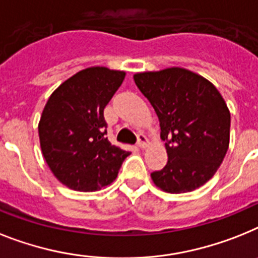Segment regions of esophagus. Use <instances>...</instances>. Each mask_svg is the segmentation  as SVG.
Here are the masks:
<instances>
[{
  "mask_svg": "<svg viewBox=\"0 0 258 258\" xmlns=\"http://www.w3.org/2000/svg\"><path fill=\"white\" fill-rule=\"evenodd\" d=\"M137 146H138V148H141V149H144V148H146V146H148V138H146V136H145V134H142V133L138 134Z\"/></svg>",
  "mask_w": 258,
  "mask_h": 258,
  "instance_id": "34e87169",
  "label": "esophagus"
}]
</instances>
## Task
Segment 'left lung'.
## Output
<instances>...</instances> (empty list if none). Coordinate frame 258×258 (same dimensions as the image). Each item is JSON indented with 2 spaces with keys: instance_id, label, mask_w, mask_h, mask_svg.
<instances>
[{
  "instance_id": "left-lung-1",
  "label": "left lung",
  "mask_w": 258,
  "mask_h": 258,
  "mask_svg": "<svg viewBox=\"0 0 258 258\" xmlns=\"http://www.w3.org/2000/svg\"><path fill=\"white\" fill-rule=\"evenodd\" d=\"M134 82L158 116L169 157L152 172L153 182L171 194L203 186L228 150L231 114L224 99L212 83L184 68L136 74Z\"/></svg>"
}]
</instances>
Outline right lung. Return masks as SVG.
Segmentation results:
<instances>
[{"label": "right lung", "mask_w": 258, "mask_h": 258, "mask_svg": "<svg viewBox=\"0 0 258 258\" xmlns=\"http://www.w3.org/2000/svg\"><path fill=\"white\" fill-rule=\"evenodd\" d=\"M125 72L91 67L66 80L50 96L39 122L43 157L63 184L96 191L116 179L127 155L106 137L104 108Z\"/></svg>", "instance_id": "obj_1"}]
</instances>
